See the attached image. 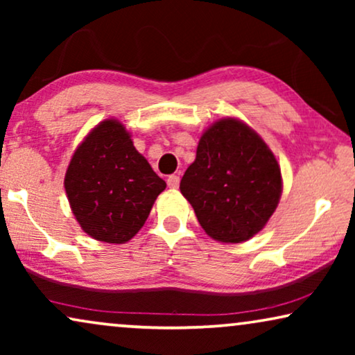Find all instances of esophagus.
Masks as SVG:
<instances>
[{
  "label": "esophagus",
  "instance_id": "34e87169",
  "mask_svg": "<svg viewBox=\"0 0 355 355\" xmlns=\"http://www.w3.org/2000/svg\"><path fill=\"white\" fill-rule=\"evenodd\" d=\"M179 181H181V179H179V176H176V174H171V176H168V186L171 189L179 187Z\"/></svg>",
  "mask_w": 355,
  "mask_h": 355
}]
</instances>
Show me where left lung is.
I'll return each mask as SVG.
<instances>
[{
    "label": "left lung",
    "mask_w": 355,
    "mask_h": 355,
    "mask_svg": "<svg viewBox=\"0 0 355 355\" xmlns=\"http://www.w3.org/2000/svg\"><path fill=\"white\" fill-rule=\"evenodd\" d=\"M179 189L208 236L237 244L263 230L279 203L283 179L263 139L242 121L225 118L202 134Z\"/></svg>",
    "instance_id": "1"
}]
</instances>
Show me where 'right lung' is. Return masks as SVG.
Segmentation results:
<instances>
[{
  "label": "right lung",
  "mask_w": 355,
  "mask_h": 355,
  "mask_svg": "<svg viewBox=\"0 0 355 355\" xmlns=\"http://www.w3.org/2000/svg\"><path fill=\"white\" fill-rule=\"evenodd\" d=\"M64 189L84 232L106 244H124L145 225L166 182L135 150L118 119H105L72 155Z\"/></svg>",
  "instance_id": "1"
}]
</instances>
